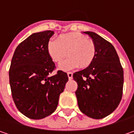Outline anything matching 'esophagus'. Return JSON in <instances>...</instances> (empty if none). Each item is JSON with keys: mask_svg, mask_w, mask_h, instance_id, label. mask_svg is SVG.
<instances>
[{"mask_svg": "<svg viewBox=\"0 0 134 134\" xmlns=\"http://www.w3.org/2000/svg\"><path fill=\"white\" fill-rule=\"evenodd\" d=\"M67 76H68L69 79H73V73L68 72V73H67Z\"/></svg>", "mask_w": 134, "mask_h": 134, "instance_id": "1", "label": "esophagus"}]
</instances>
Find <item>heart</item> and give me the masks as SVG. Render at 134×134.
I'll return each mask as SVG.
<instances>
[{
	"instance_id": "1",
	"label": "heart",
	"mask_w": 134,
	"mask_h": 134,
	"mask_svg": "<svg viewBox=\"0 0 134 134\" xmlns=\"http://www.w3.org/2000/svg\"><path fill=\"white\" fill-rule=\"evenodd\" d=\"M47 53L55 63H60L58 68L68 71L80 67H89L96 56V46L93 40L76 32L60 34L56 40H49L46 46Z\"/></svg>"
}]
</instances>
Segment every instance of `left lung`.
Returning <instances> with one entry per match:
<instances>
[{
	"label": "left lung",
	"mask_w": 134,
	"mask_h": 134,
	"mask_svg": "<svg viewBox=\"0 0 134 134\" xmlns=\"http://www.w3.org/2000/svg\"><path fill=\"white\" fill-rule=\"evenodd\" d=\"M96 46V56L89 67L73 73L78 88L76 96L80 111L94 119L110 115L122 97L124 71L114 46L96 33L83 32Z\"/></svg>",
	"instance_id": "obj_1"
}]
</instances>
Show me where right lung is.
<instances>
[{
  "instance_id": "obj_1",
  "label": "right lung",
  "mask_w": 134,
  "mask_h": 134,
  "mask_svg": "<svg viewBox=\"0 0 134 134\" xmlns=\"http://www.w3.org/2000/svg\"><path fill=\"white\" fill-rule=\"evenodd\" d=\"M52 31L32 34L15 50L9 67V85L17 109L31 119H41L53 113L68 76L55 68L46 46Z\"/></svg>"
}]
</instances>
